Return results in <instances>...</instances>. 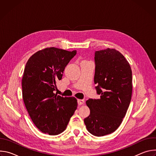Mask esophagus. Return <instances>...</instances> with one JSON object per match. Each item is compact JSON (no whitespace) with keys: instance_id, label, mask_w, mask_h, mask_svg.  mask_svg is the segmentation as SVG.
I'll return each instance as SVG.
<instances>
[{"instance_id":"1","label":"esophagus","mask_w":156,"mask_h":156,"mask_svg":"<svg viewBox=\"0 0 156 156\" xmlns=\"http://www.w3.org/2000/svg\"><path fill=\"white\" fill-rule=\"evenodd\" d=\"M84 102V100H83V99H78V104L79 105H81L83 104Z\"/></svg>"}]
</instances>
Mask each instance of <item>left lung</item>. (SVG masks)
I'll list each match as a JSON object with an SVG mask.
<instances>
[{"instance_id": "8db88e82", "label": "left lung", "mask_w": 156, "mask_h": 156, "mask_svg": "<svg viewBox=\"0 0 156 156\" xmlns=\"http://www.w3.org/2000/svg\"><path fill=\"white\" fill-rule=\"evenodd\" d=\"M94 62V81L100 98L86 101L90 114L84 122L91 134L102 136L114 132L126 115L132 94V72L115 49L96 51Z\"/></svg>"}]
</instances>
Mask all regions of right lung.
I'll return each mask as SVG.
<instances>
[{"instance_id": "1", "label": "right lung", "mask_w": 156, "mask_h": 156, "mask_svg": "<svg viewBox=\"0 0 156 156\" xmlns=\"http://www.w3.org/2000/svg\"><path fill=\"white\" fill-rule=\"evenodd\" d=\"M76 54L55 48L34 54L28 60L22 78V94L28 112L42 133L57 135L66 128L77 108L74 97L54 93L66 66Z\"/></svg>"}]
</instances>
